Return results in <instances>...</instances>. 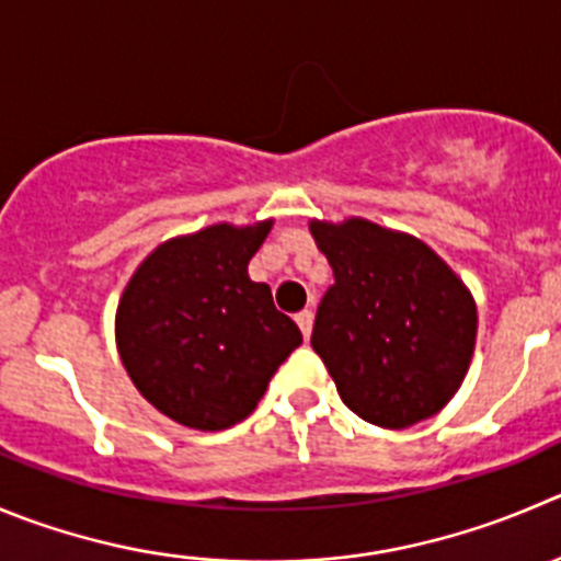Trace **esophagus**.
<instances>
[{"mask_svg":"<svg viewBox=\"0 0 561 561\" xmlns=\"http://www.w3.org/2000/svg\"><path fill=\"white\" fill-rule=\"evenodd\" d=\"M297 324H300V330H302V335H311V328H313V311L311 308H306V311H300L297 313Z\"/></svg>","mask_w":561,"mask_h":561,"instance_id":"esophagus-1","label":"esophagus"}]
</instances>
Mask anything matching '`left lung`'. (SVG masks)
<instances>
[{
  "instance_id": "obj_1",
  "label": "left lung",
  "mask_w": 561,
  "mask_h": 561,
  "mask_svg": "<svg viewBox=\"0 0 561 561\" xmlns=\"http://www.w3.org/2000/svg\"><path fill=\"white\" fill-rule=\"evenodd\" d=\"M308 228L335 275L311 346L346 408L382 430L440 413L477 346V300L460 275L413 233L364 217Z\"/></svg>"
}]
</instances>
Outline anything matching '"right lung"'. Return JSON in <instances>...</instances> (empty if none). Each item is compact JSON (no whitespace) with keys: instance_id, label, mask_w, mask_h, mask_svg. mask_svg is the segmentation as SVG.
Returning <instances> with one entry per match:
<instances>
[{"instance_id":"add662e5","label":"right lung","mask_w":561,"mask_h":561,"mask_svg":"<svg viewBox=\"0 0 561 561\" xmlns=\"http://www.w3.org/2000/svg\"><path fill=\"white\" fill-rule=\"evenodd\" d=\"M275 220L215 222L153 248L115 311V344L137 391L175 424L220 432L255 410L302 333L248 264Z\"/></svg>"}]
</instances>
